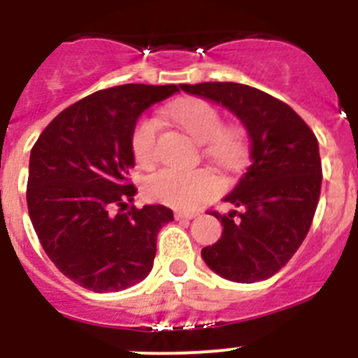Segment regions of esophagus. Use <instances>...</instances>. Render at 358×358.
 <instances>
[{
    "label": "esophagus",
    "mask_w": 358,
    "mask_h": 358,
    "mask_svg": "<svg viewBox=\"0 0 358 358\" xmlns=\"http://www.w3.org/2000/svg\"><path fill=\"white\" fill-rule=\"evenodd\" d=\"M197 215L199 213H195V211H177L176 220H192V218H195Z\"/></svg>",
    "instance_id": "1"
}]
</instances>
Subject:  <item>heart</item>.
I'll list each match as a JSON object with an SVG mask.
<instances>
[{
    "label": "heart",
    "instance_id": "b5f03b06",
    "mask_svg": "<svg viewBox=\"0 0 358 358\" xmlns=\"http://www.w3.org/2000/svg\"><path fill=\"white\" fill-rule=\"evenodd\" d=\"M173 120L195 141L204 143V156L222 169L233 170L242 163L245 143L236 127H222V116L206 100H186L166 109ZM159 122L154 116H143L136 122L131 134V148L140 166L154 164L157 156ZM217 179L208 170L163 169L145 181V194L150 201L166 206L189 210L217 192Z\"/></svg>",
    "mask_w": 358,
    "mask_h": 358
}]
</instances>
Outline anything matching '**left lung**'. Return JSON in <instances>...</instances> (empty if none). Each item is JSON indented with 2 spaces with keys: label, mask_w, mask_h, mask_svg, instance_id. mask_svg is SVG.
Returning a JSON list of instances; mask_svg holds the SVG:
<instances>
[{
  "label": "left lung",
  "mask_w": 358,
  "mask_h": 358,
  "mask_svg": "<svg viewBox=\"0 0 358 358\" xmlns=\"http://www.w3.org/2000/svg\"><path fill=\"white\" fill-rule=\"evenodd\" d=\"M181 90L222 103L251 138V163L224 199L240 211H210L224 229L202 258L226 280H267L285 267L314 220L322 181L317 138L292 107L251 85L202 82Z\"/></svg>",
  "instance_id": "8db88e82"
}]
</instances>
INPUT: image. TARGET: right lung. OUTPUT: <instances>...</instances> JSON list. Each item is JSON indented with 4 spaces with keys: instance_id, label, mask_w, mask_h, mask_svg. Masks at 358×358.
<instances>
[{
    "instance_id": "obj_1",
    "label": "right lung",
    "mask_w": 358,
    "mask_h": 358,
    "mask_svg": "<svg viewBox=\"0 0 358 358\" xmlns=\"http://www.w3.org/2000/svg\"><path fill=\"white\" fill-rule=\"evenodd\" d=\"M176 91V84L96 91L59 113L31 148L28 215L50 260L84 289L118 292L152 271L157 233L173 211L129 206L138 192L129 179L131 134L147 107Z\"/></svg>"
}]
</instances>
